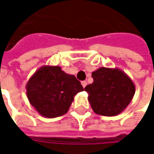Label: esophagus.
<instances>
[{
    "label": "esophagus",
    "instance_id": "obj_1",
    "mask_svg": "<svg viewBox=\"0 0 154 154\" xmlns=\"http://www.w3.org/2000/svg\"><path fill=\"white\" fill-rule=\"evenodd\" d=\"M82 87L85 88V87H86V86L87 85V82H86V81H83V82H82Z\"/></svg>",
    "mask_w": 154,
    "mask_h": 154
}]
</instances>
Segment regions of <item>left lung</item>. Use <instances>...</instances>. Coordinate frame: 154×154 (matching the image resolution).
Returning <instances> with one entry per match:
<instances>
[{
  "label": "left lung",
  "mask_w": 154,
  "mask_h": 154,
  "mask_svg": "<svg viewBox=\"0 0 154 154\" xmlns=\"http://www.w3.org/2000/svg\"><path fill=\"white\" fill-rule=\"evenodd\" d=\"M93 82L85 91L92 110L97 115L115 116L128 106L135 93V86L119 68L100 67L91 74Z\"/></svg>",
  "instance_id": "left-lung-1"
}]
</instances>
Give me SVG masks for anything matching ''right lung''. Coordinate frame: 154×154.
I'll return each mask as SVG.
<instances>
[{
	"instance_id": "add662e5",
	"label": "right lung",
	"mask_w": 154,
	"mask_h": 154,
	"mask_svg": "<svg viewBox=\"0 0 154 154\" xmlns=\"http://www.w3.org/2000/svg\"><path fill=\"white\" fill-rule=\"evenodd\" d=\"M84 89L75 76L59 66H43L26 84L27 97L41 116L55 118L66 114L74 97Z\"/></svg>"
}]
</instances>
